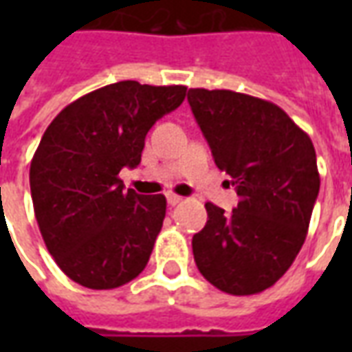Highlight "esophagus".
Wrapping results in <instances>:
<instances>
[{
  "instance_id": "esophagus-1",
  "label": "esophagus",
  "mask_w": 352,
  "mask_h": 352,
  "mask_svg": "<svg viewBox=\"0 0 352 352\" xmlns=\"http://www.w3.org/2000/svg\"><path fill=\"white\" fill-rule=\"evenodd\" d=\"M166 198H168L169 206H177V204H181V201H183V198H181V196H177V194H168Z\"/></svg>"
}]
</instances>
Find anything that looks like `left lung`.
Returning a JSON list of instances; mask_svg holds the SVG:
<instances>
[{
    "label": "left lung",
    "instance_id": "8db88e82",
    "mask_svg": "<svg viewBox=\"0 0 352 352\" xmlns=\"http://www.w3.org/2000/svg\"><path fill=\"white\" fill-rule=\"evenodd\" d=\"M188 103L239 196L230 213L207 201V224L192 237L194 260L222 292L258 294L287 273L305 241L320 188L315 146L272 101L190 88Z\"/></svg>",
    "mask_w": 352,
    "mask_h": 352
}]
</instances>
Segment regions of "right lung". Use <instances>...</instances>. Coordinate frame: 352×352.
I'll return each instance as SVG.
<instances>
[{
    "label": "right lung",
    "instance_id": "right-lung-1",
    "mask_svg": "<svg viewBox=\"0 0 352 352\" xmlns=\"http://www.w3.org/2000/svg\"><path fill=\"white\" fill-rule=\"evenodd\" d=\"M186 87L120 80L62 109L30 166L43 241L60 270L92 290L122 287L145 270L166 198L124 190L122 168L141 162L154 122L183 103Z\"/></svg>",
    "mask_w": 352,
    "mask_h": 352
}]
</instances>
